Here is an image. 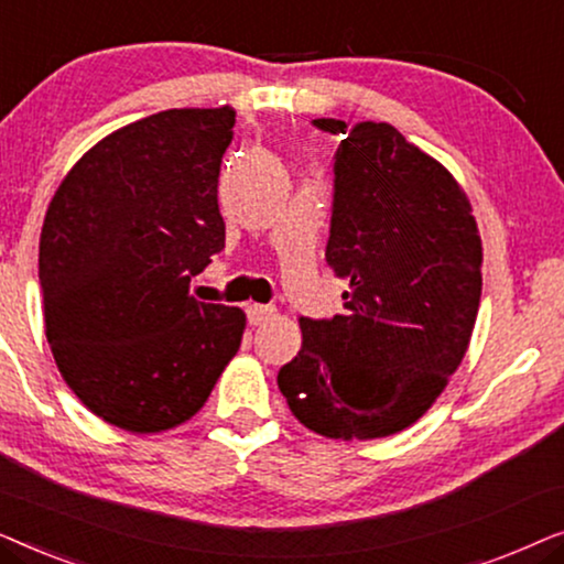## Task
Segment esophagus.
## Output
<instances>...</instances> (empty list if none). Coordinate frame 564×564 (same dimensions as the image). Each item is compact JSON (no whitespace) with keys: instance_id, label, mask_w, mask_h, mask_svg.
I'll list each match as a JSON object with an SVG mask.
<instances>
[{"instance_id":"34e87169","label":"esophagus","mask_w":564,"mask_h":564,"mask_svg":"<svg viewBox=\"0 0 564 564\" xmlns=\"http://www.w3.org/2000/svg\"><path fill=\"white\" fill-rule=\"evenodd\" d=\"M246 313H249V321L253 326H261V323H267L276 311L272 305H249L246 307Z\"/></svg>"}]
</instances>
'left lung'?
Returning a JSON list of instances; mask_svg holds the SVG:
<instances>
[{
    "instance_id": "obj_1",
    "label": "left lung",
    "mask_w": 564,
    "mask_h": 564,
    "mask_svg": "<svg viewBox=\"0 0 564 564\" xmlns=\"http://www.w3.org/2000/svg\"><path fill=\"white\" fill-rule=\"evenodd\" d=\"M341 135L326 261L349 282L344 313L300 318L276 375L297 421L330 438L398 434L465 357L482 292V243L457 180L390 122L318 118Z\"/></svg>"
}]
</instances>
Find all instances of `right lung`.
Segmentation results:
<instances>
[{
	"label": "right lung",
	"mask_w": 564,
	"mask_h": 564,
	"mask_svg": "<svg viewBox=\"0 0 564 564\" xmlns=\"http://www.w3.org/2000/svg\"><path fill=\"white\" fill-rule=\"evenodd\" d=\"M234 126L230 107L130 122L76 161L45 213L53 359L91 413L133 434L192 419L241 346L243 311L189 297L226 249L218 176Z\"/></svg>",
	"instance_id": "add662e5"
}]
</instances>
